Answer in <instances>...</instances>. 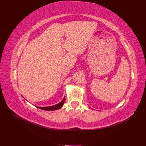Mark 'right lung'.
Instances as JSON below:
<instances>
[{
    "mask_svg": "<svg viewBox=\"0 0 146 146\" xmlns=\"http://www.w3.org/2000/svg\"><path fill=\"white\" fill-rule=\"evenodd\" d=\"M65 101V98H64L62 101L60 102L59 104L53 105V106H50V107H38V108H40L41 110H47V111H53V110H58L60 108H61L62 107V106L64 104V102Z\"/></svg>",
    "mask_w": 146,
    "mask_h": 146,
    "instance_id": "add662e5",
    "label": "right lung"
}]
</instances>
